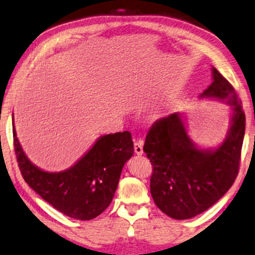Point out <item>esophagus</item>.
<instances>
[{"label":"esophagus","mask_w":255,"mask_h":255,"mask_svg":"<svg viewBox=\"0 0 255 255\" xmlns=\"http://www.w3.org/2000/svg\"><path fill=\"white\" fill-rule=\"evenodd\" d=\"M134 152L136 155H142L143 154V141L139 140L134 142Z\"/></svg>","instance_id":"esophagus-1"}]
</instances>
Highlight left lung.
I'll list each match as a JSON object with an SVG mask.
<instances>
[{"label":"left lung","instance_id":"8db88e82","mask_svg":"<svg viewBox=\"0 0 255 255\" xmlns=\"http://www.w3.org/2000/svg\"><path fill=\"white\" fill-rule=\"evenodd\" d=\"M213 82L201 98L225 101L232 108L226 139L215 149H201L190 140L181 113L151 125L143 151L152 165L150 193L158 209L177 220L190 219L217 203L236 180L245 114L232 84L214 67Z\"/></svg>","mask_w":255,"mask_h":255}]
</instances>
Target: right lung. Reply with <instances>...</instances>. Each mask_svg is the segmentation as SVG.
Instances as JSON below:
<instances>
[{
	"label": "right lung",
	"mask_w": 255,
	"mask_h": 255,
	"mask_svg": "<svg viewBox=\"0 0 255 255\" xmlns=\"http://www.w3.org/2000/svg\"><path fill=\"white\" fill-rule=\"evenodd\" d=\"M14 151L25 181L34 191L73 219L91 220L113 201L124 164L133 155L128 131L106 134L75 165L62 172H45L27 158L12 124Z\"/></svg>",
	"instance_id": "add662e5"
}]
</instances>
